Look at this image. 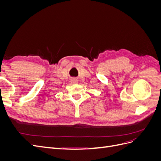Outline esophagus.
Returning a JSON list of instances; mask_svg holds the SVG:
<instances>
[{
	"instance_id": "esophagus-1",
	"label": "esophagus",
	"mask_w": 161,
	"mask_h": 161,
	"mask_svg": "<svg viewBox=\"0 0 161 161\" xmlns=\"http://www.w3.org/2000/svg\"><path fill=\"white\" fill-rule=\"evenodd\" d=\"M71 80L72 82H74V83H76V82H78V80L76 79H72Z\"/></svg>"
}]
</instances>
